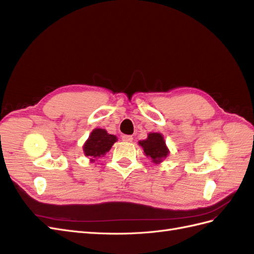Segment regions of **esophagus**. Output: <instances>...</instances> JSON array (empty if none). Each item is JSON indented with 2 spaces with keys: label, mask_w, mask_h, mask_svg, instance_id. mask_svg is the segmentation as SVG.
<instances>
[{
  "label": "esophagus",
  "mask_w": 254,
  "mask_h": 254,
  "mask_svg": "<svg viewBox=\"0 0 254 254\" xmlns=\"http://www.w3.org/2000/svg\"><path fill=\"white\" fill-rule=\"evenodd\" d=\"M122 140L123 141H125V142H132V140H133V137H132V135H128V134H124L122 136Z\"/></svg>",
  "instance_id": "1"
}]
</instances>
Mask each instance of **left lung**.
Wrapping results in <instances>:
<instances>
[{
  "instance_id": "obj_1",
  "label": "left lung",
  "mask_w": 254,
  "mask_h": 254,
  "mask_svg": "<svg viewBox=\"0 0 254 254\" xmlns=\"http://www.w3.org/2000/svg\"><path fill=\"white\" fill-rule=\"evenodd\" d=\"M139 144L143 147L145 155L151 158L153 163L162 162L170 152L166 147L163 135L158 132L149 133L147 139L140 141Z\"/></svg>"
}]
</instances>
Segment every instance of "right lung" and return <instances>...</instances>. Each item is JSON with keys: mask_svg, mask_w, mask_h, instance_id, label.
I'll use <instances>...</instances> for the list:
<instances>
[{"mask_svg": "<svg viewBox=\"0 0 254 254\" xmlns=\"http://www.w3.org/2000/svg\"><path fill=\"white\" fill-rule=\"evenodd\" d=\"M117 141L118 139L115 135L109 134L105 129L96 128L91 132L89 139L84 143L83 152L90 158L91 162H94L95 159L105 156Z\"/></svg>", "mask_w": 254, "mask_h": 254, "instance_id": "1", "label": "right lung"}]
</instances>
